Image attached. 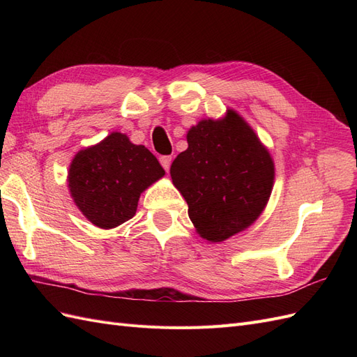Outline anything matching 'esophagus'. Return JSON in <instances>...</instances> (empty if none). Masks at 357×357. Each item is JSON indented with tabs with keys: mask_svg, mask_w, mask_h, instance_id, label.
Instances as JSON below:
<instances>
[{
	"mask_svg": "<svg viewBox=\"0 0 357 357\" xmlns=\"http://www.w3.org/2000/svg\"><path fill=\"white\" fill-rule=\"evenodd\" d=\"M159 160H160V165L165 168V171H168V169H169V167H171L172 156H162Z\"/></svg>",
	"mask_w": 357,
	"mask_h": 357,
	"instance_id": "esophagus-1",
	"label": "esophagus"
}]
</instances>
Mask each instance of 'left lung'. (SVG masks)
<instances>
[{
	"label": "left lung",
	"mask_w": 357,
	"mask_h": 357,
	"mask_svg": "<svg viewBox=\"0 0 357 357\" xmlns=\"http://www.w3.org/2000/svg\"><path fill=\"white\" fill-rule=\"evenodd\" d=\"M188 149L169 174L189 205L201 238L211 244L252 226L271 197L275 167L255 129L232 109L202 119L188 131Z\"/></svg>",
	"instance_id": "1"
}]
</instances>
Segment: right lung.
<instances>
[{"label": "right lung", "mask_w": 357, "mask_h": 357, "mask_svg": "<svg viewBox=\"0 0 357 357\" xmlns=\"http://www.w3.org/2000/svg\"><path fill=\"white\" fill-rule=\"evenodd\" d=\"M164 176L149 149L116 131L75 153L67 181L84 218L96 228L113 229L134 218L142 193Z\"/></svg>", "instance_id": "add662e5"}]
</instances>
